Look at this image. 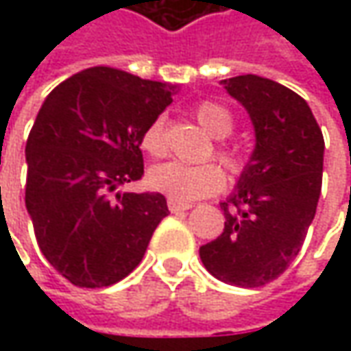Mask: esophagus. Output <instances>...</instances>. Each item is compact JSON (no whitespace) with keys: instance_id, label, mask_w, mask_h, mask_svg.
<instances>
[{"instance_id":"1","label":"esophagus","mask_w":351,"mask_h":351,"mask_svg":"<svg viewBox=\"0 0 351 351\" xmlns=\"http://www.w3.org/2000/svg\"><path fill=\"white\" fill-rule=\"evenodd\" d=\"M168 209L171 213H182V210L191 209L189 203H180V201H173V199H168Z\"/></svg>"}]
</instances>
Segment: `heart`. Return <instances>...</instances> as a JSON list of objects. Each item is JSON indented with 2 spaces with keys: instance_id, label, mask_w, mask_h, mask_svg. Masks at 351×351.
I'll list each match as a JSON object with an SVG mask.
<instances>
[{
  "instance_id": "b5f03b06",
  "label": "heart",
  "mask_w": 351,
  "mask_h": 351,
  "mask_svg": "<svg viewBox=\"0 0 351 351\" xmlns=\"http://www.w3.org/2000/svg\"><path fill=\"white\" fill-rule=\"evenodd\" d=\"M193 115L199 125L209 132L213 138H224L232 132L234 121L228 109L217 101H199L193 109ZM141 148L150 156H162L166 152V136H164V119L158 117L144 128L141 136ZM217 156L221 158L230 171H240L242 160L238 152L228 146H217ZM226 183L223 168L215 162L207 164H183V162H164L148 171V185L180 203H189L201 197H209L221 191Z\"/></svg>"
}]
</instances>
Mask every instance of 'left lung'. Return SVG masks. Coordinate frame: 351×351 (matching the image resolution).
<instances>
[{"label":"left lung","instance_id":"8db88e82","mask_svg":"<svg viewBox=\"0 0 351 351\" xmlns=\"http://www.w3.org/2000/svg\"><path fill=\"white\" fill-rule=\"evenodd\" d=\"M256 128V148L234 193L221 203L224 228L199 248L210 276L262 287L281 276L303 246L322 187L324 138L301 95L267 77L223 80Z\"/></svg>","mask_w":351,"mask_h":351}]
</instances>
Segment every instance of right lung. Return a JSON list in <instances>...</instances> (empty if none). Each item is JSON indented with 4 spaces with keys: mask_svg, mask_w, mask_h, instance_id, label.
I'll return each mask as SVG.
<instances>
[{
    "mask_svg": "<svg viewBox=\"0 0 351 351\" xmlns=\"http://www.w3.org/2000/svg\"><path fill=\"white\" fill-rule=\"evenodd\" d=\"M162 82L89 68L50 91L27 138L25 205L38 248L77 287H109L168 215L162 193H115L144 176L141 136L171 103Z\"/></svg>",
    "mask_w": 351,
    "mask_h": 351,
    "instance_id": "add662e5",
    "label": "right lung"
}]
</instances>
